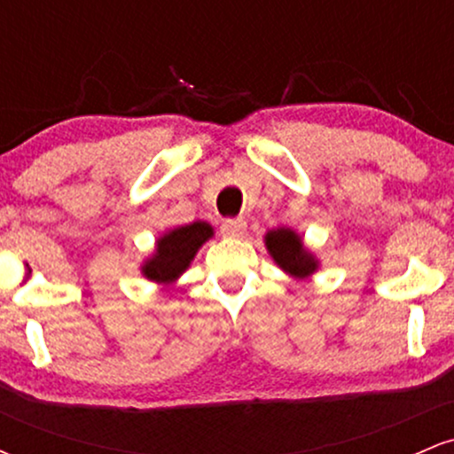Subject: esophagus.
Segmentation results:
<instances>
[{"label": "esophagus", "instance_id": "1", "mask_svg": "<svg viewBox=\"0 0 454 454\" xmlns=\"http://www.w3.org/2000/svg\"><path fill=\"white\" fill-rule=\"evenodd\" d=\"M247 231V222L243 217H232V220L222 222V234L223 237H243Z\"/></svg>", "mask_w": 454, "mask_h": 454}]
</instances>
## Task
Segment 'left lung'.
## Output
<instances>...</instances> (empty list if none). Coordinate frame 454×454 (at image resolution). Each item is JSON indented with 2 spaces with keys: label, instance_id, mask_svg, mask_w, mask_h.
I'll use <instances>...</instances> for the list:
<instances>
[{
  "label": "left lung",
  "instance_id": "left-lung-1",
  "mask_svg": "<svg viewBox=\"0 0 454 454\" xmlns=\"http://www.w3.org/2000/svg\"><path fill=\"white\" fill-rule=\"evenodd\" d=\"M270 258L278 262L281 270L293 275L296 279H305L317 270V260L309 249H305L303 239L290 228H275L264 237Z\"/></svg>",
  "mask_w": 454,
  "mask_h": 454
}]
</instances>
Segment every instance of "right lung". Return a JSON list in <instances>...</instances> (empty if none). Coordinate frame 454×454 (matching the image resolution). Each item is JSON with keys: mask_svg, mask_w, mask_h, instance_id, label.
<instances>
[{"mask_svg": "<svg viewBox=\"0 0 454 454\" xmlns=\"http://www.w3.org/2000/svg\"><path fill=\"white\" fill-rule=\"evenodd\" d=\"M213 237V228L207 222H192L185 226L164 232L155 243L153 256L140 267L143 275L155 284L170 286L190 267L196 252Z\"/></svg>", "mask_w": 454, "mask_h": 454, "instance_id": "obj_1", "label": "right lung"}]
</instances>
